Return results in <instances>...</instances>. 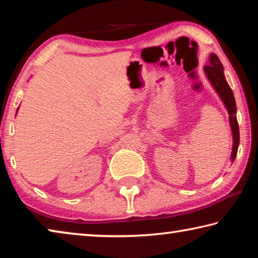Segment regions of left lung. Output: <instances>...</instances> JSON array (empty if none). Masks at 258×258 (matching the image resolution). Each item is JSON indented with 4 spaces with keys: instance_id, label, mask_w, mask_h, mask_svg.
<instances>
[{
    "instance_id": "left-lung-1",
    "label": "left lung",
    "mask_w": 258,
    "mask_h": 258,
    "mask_svg": "<svg viewBox=\"0 0 258 258\" xmlns=\"http://www.w3.org/2000/svg\"><path fill=\"white\" fill-rule=\"evenodd\" d=\"M224 68L223 64L221 63L220 59L215 53H212L209 55V64L204 67L205 75H206L207 80L211 83V85L216 91L218 97L223 101L224 106L229 113V121L231 132H232V152H231V161H234L235 156L238 152L239 147V125L237 120V104H235L234 95L231 87L229 86L228 82L225 80L224 76Z\"/></svg>"
}]
</instances>
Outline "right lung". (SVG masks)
Returning a JSON list of instances; mask_svg holds the SVG:
<instances>
[{
  "label": "right lung",
  "instance_id": "add662e5",
  "mask_svg": "<svg viewBox=\"0 0 258 258\" xmlns=\"http://www.w3.org/2000/svg\"><path fill=\"white\" fill-rule=\"evenodd\" d=\"M18 108H19V107H18ZM17 111H18V110H17ZM16 115H17V113H16Z\"/></svg>",
  "mask_w": 258,
  "mask_h": 258
}]
</instances>
